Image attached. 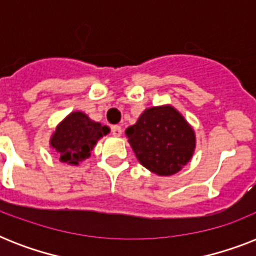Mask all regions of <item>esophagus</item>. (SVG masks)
Here are the masks:
<instances>
[{"label":"esophagus","instance_id":"34e87169","mask_svg":"<svg viewBox=\"0 0 256 256\" xmlns=\"http://www.w3.org/2000/svg\"><path fill=\"white\" fill-rule=\"evenodd\" d=\"M122 132H124V130H122L120 126H112V134L114 136H122Z\"/></svg>","mask_w":256,"mask_h":256}]
</instances>
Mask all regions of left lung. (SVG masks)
<instances>
[{
	"mask_svg": "<svg viewBox=\"0 0 256 256\" xmlns=\"http://www.w3.org/2000/svg\"><path fill=\"white\" fill-rule=\"evenodd\" d=\"M126 136L142 166L160 176L176 174L195 152V132L171 104L146 108Z\"/></svg>",
	"mask_w": 256,
	"mask_h": 256,
	"instance_id": "left-lung-1",
	"label": "left lung"
}]
</instances>
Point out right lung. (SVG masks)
<instances>
[{
    "mask_svg": "<svg viewBox=\"0 0 256 256\" xmlns=\"http://www.w3.org/2000/svg\"><path fill=\"white\" fill-rule=\"evenodd\" d=\"M108 132V126L90 120L85 112H72L57 124L49 144L58 152L60 162L78 166L92 156L98 140Z\"/></svg>",
    "mask_w": 256,
    "mask_h": 256,
    "instance_id": "obj_1",
    "label": "right lung"
}]
</instances>
